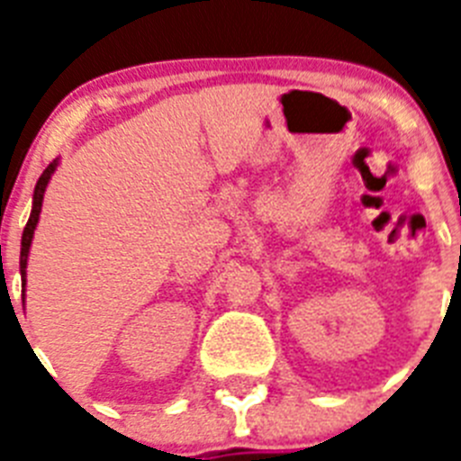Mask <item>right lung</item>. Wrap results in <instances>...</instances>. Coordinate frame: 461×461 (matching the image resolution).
Returning <instances> with one entry per match:
<instances>
[{
    "instance_id": "right-lung-1",
    "label": "right lung",
    "mask_w": 461,
    "mask_h": 461,
    "mask_svg": "<svg viewBox=\"0 0 461 461\" xmlns=\"http://www.w3.org/2000/svg\"><path fill=\"white\" fill-rule=\"evenodd\" d=\"M57 166H59V158H55L50 166H48L43 173H41L39 182L34 186V198H32V214H30V221L24 226L23 230V242H20V276H23V303H24V276H27V258H30V247H32V240H34V230L39 226V217H41V205H43V194L48 189V182L50 177L55 175Z\"/></svg>"
}]
</instances>
